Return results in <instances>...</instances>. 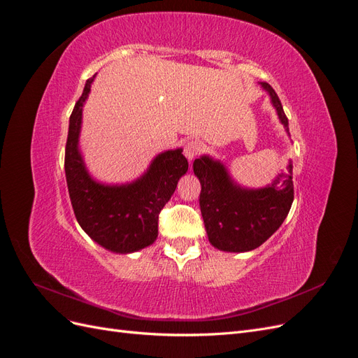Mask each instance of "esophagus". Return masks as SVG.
<instances>
[{"mask_svg": "<svg viewBox=\"0 0 358 358\" xmlns=\"http://www.w3.org/2000/svg\"><path fill=\"white\" fill-rule=\"evenodd\" d=\"M201 152V143L196 141H187L185 143V155L187 160H194L196 155Z\"/></svg>", "mask_w": 358, "mask_h": 358, "instance_id": "34e87169", "label": "esophagus"}]
</instances>
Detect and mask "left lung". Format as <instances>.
<instances>
[{
	"mask_svg": "<svg viewBox=\"0 0 358 358\" xmlns=\"http://www.w3.org/2000/svg\"><path fill=\"white\" fill-rule=\"evenodd\" d=\"M269 92L281 122L289 131V121L275 90ZM194 172L201 181L199 206L208 241L215 248L228 252H245L259 248L278 230L293 203L292 164L287 176H281L271 186L248 190L231 181L224 164L210 157L194 162Z\"/></svg>",
	"mask_w": 358,
	"mask_h": 358,
	"instance_id": "left-lung-1",
	"label": "left lung"
}]
</instances>
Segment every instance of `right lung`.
Returning <instances> with one entry per match:
<instances>
[{
    "label": "right lung",
    "mask_w": 358,
    "mask_h": 358,
    "mask_svg": "<svg viewBox=\"0 0 358 358\" xmlns=\"http://www.w3.org/2000/svg\"><path fill=\"white\" fill-rule=\"evenodd\" d=\"M94 77L86 81L69 117L65 173L71 204L80 227L106 250L121 254L139 251L157 239L159 215L189 163L181 150L166 151L131 185L104 186L92 180L78 152V134L81 107Z\"/></svg>",
    "instance_id": "1"
}]
</instances>
